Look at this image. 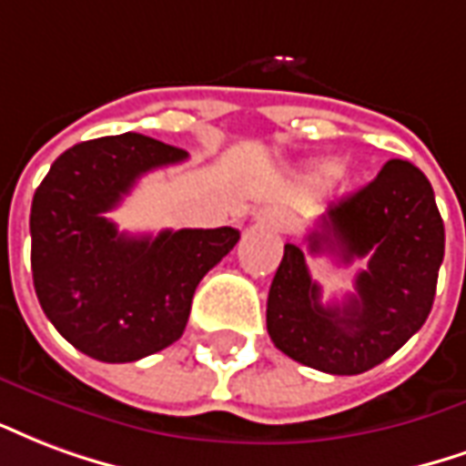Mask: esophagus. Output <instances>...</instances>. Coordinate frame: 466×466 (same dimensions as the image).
Returning <instances> with one entry per match:
<instances>
[{
    "label": "esophagus",
    "mask_w": 466,
    "mask_h": 466,
    "mask_svg": "<svg viewBox=\"0 0 466 466\" xmlns=\"http://www.w3.org/2000/svg\"><path fill=\"white\" fill-rule=\"evenodd\" d=\"M258 220H260V223H266L268 228H275V230L290 228V216H285L283 210L268 208V210H263L260 216H258Z\"/></svg>",
    "instance_id": "esophagus-1"
}]
</instances>
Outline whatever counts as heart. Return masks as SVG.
<instances>
[{
  "label": "heart",
  "instance_id": "b5f03b06",
  "mask_svg": "<svg viewBox=\"0 0 466 466\" xmlns=\"http://www.w3.org/2000/svg\"><path fill=\"white\" fill-rule=\"evenodd\" d=\"M335 176V168H322V178H330Z\"/></svg>",
  "mask_w": 466,
  "mask_h": 466
}]
</instances>
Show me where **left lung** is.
Listing matches in <instances>:
<instances>
[{"instance_id":"obj_1","label":"left lung","mask_w":466,"mask_h":466,"mask_svg":"<svg viewBox=\"0 0 466 466\" xmlns=\"http://www.w3.org/2000/svg\"><path fill=\"white\" fill-rule=\"evenodd\" d=\"M308 248L340 263L368 258V268L355 278V293L340 305H322L305 253L285 246L266 320L270 340L288 358L330 375H360L422 328L444 258V223L417 166L387 161L375 181L315 220Z\"/></svg>"}]
</instances>
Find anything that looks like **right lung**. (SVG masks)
Instances as JSON below:
<instances>
[{
  "label": "right lung",
  "instance_id": "1",
  "mask_svg": "<svg viewBox=\"0 0 466 466\" xmlns=\"http://www.w3.org/2000/svg\"><path fill=\"white\" fill-rule=\"evenodd\" d=\"M186 151L141 134L71 146L32 200V278L61 338L101 362H134L186 330L196 288L238 243L236 228L126 236L106 218L144 173Z\"/></svg>",
  "mask_w": 466,
  "mask_h": 466
}]
</instances>
